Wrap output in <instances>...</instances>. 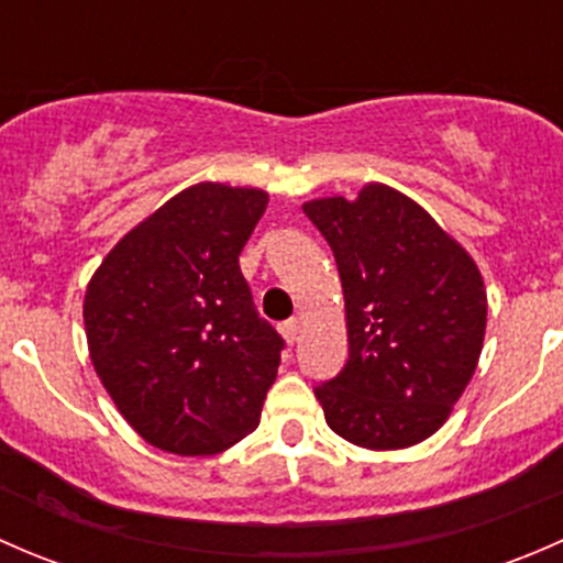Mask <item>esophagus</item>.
<instances>
[{"mask_svg":"<svg viewBox=\"0 0 563 563\" xmlns=\"http://www.w3.org/2000/svg\"><path fill=\"white\" fill-rule=\"evenodd\" d=\"M299 332H302V321H299V318H288V321L280 323V334L286 338L288 345L297 343Z\"/></svg>","mask_w":563,"mask_h":563,"instance_id":"1","label":"esophagus"}]
</instances>
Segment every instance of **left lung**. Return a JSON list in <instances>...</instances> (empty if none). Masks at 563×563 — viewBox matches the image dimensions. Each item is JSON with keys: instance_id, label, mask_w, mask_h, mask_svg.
Returning <instances> with one entry per match:
<instances>
[{"instance_id": "8db88e82", "label": "left lung", "mask_w": 563, "mask_h": 563, "mask_svg": "<svg viewBox=\"0 0 563 563\" xmlns=\"http://www.w3.org/2000/svg\"><path fill=\"white\" fill-rule=\"evenodd\" d=\"M338 261L349 362L316 387L327 424L365 450H406L450 419L479 362V266L417 201L371 181L302 203Z\"/></svg>"}]
</instances>
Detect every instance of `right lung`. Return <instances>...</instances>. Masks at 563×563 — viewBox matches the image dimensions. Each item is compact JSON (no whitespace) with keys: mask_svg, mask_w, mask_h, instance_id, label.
Here are the masks:
<instances>
[{"mask_svg":"<svg viewBox=\"0 0 563 563\" xmlns=\"http://www.w3.org/2000/svg\"><path fill=\"white\" fill-rule=\"evenodd\" d=\"M266 203L258 187L198 181L128 231L89 280L95 373L157 450L214 455L258 428L283 338L255 313L240 253Z\"/></svg>","mask_w":563,"mask_h":563,"instance_id":"right-lung-1","label":"right lung"}]
</instances>
